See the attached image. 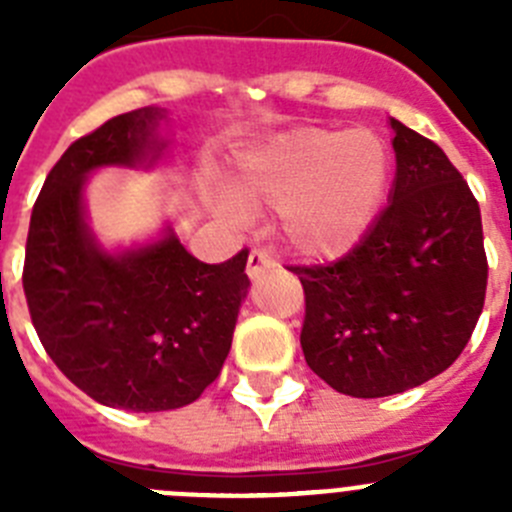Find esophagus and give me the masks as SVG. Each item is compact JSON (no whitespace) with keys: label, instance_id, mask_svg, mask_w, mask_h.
Wrapping results in <instances>:
<instances>
[{"label":"esophagus","instance_id":"34e87169","mask_svg":"<svg viewBox=\"0 0 512 512\" xmlns=\"http://www.w3.org/2000/svg\"><path fill=\"white\" fill-rule=\"evenodd\" d=\"M271 266H274V259H271V253L264 251V248H253L248 253V277L251 279H259Z\"/></svg>","mask_w":512,"mask_h":512}]
</instances>
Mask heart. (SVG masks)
Here are the masks:
<instances>
[{"instance_id": "heart-1", "label": "heart", "mask_w": 512, "mask_h": 512, "mask_svg": "<svg viewBox=\"0 0 512 512\" xmlns=\"http://www.w3.org/2000/svg\"><path fill=\"white\" fill-rule=\"evenodd\" d=\"M387 182L390 161L374 133L297 128L271 138L248 161L235 192L246 207H282L289 246L328 259L364 238Z\"/></svg>"}]
</instances>
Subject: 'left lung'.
<instances>
[{
    "label": "left lung",
    "instance_id": "8db88e82",
    "mask_svg": "<svg viewBox=\"0 0 512 512\" xmlns=\"http://www.w3.org/2000/svg\"><path fill=\"white\" fill-rule=\"evenodd\" d=\"M392 130L390 205L341 259L287 266L305 289L307 366L351 397L397 395L449 369L485 307L479 202L433 140L397 120Z\"/></svg>",
    "mask_w": 512,
    "mask_h": 512
}]
</instances>
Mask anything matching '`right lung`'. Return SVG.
<instances>
[{
	"label": "right lung",
	"mask_w": 512,
	"mask_h": 512,
	"mask_svg": "<svg viewBox=\"0 0 512 512\" xmlns=\"http://www.w3.org/2000/svg\"><path fill=\"white\" fill-rule=\"evenodd\" d=\"M161 117L158 107H140L66 148L35 200L22 269L45 354L92 400L135 413L182 408L215 382L251 287L248 248L205 264L174 233L122 256L94 243L81 207L84 176L161 156Z\"/></svg>",
	"instance_id": "obj_1"
}]
</instances>
